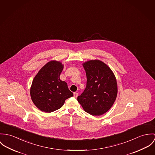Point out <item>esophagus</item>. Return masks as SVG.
Here are the masks:
<instances>
[{"instance_id":"esophagus-1","label":"esophagus","mask_w":155,"mask_h":155,"mask_svg":"<svg viewBox=\"0 0 155 155\" xmlns=\"http://www.w3.org/2000/svg\"><path fill=\"white\" fill-rule=\"evenodd\" d=\"M78 96V93H76V92H75V93H74V97H77V96Z\"/></svg>"}]
</instances>
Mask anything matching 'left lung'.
I'll use <instances>...</instances> for the list:
<instances>
[{
  "label": "left lung",
  "instance_id": "left-lung-1",
  "mask_svg": "<svg viewBox=\"0 0 155 155\" xmlns=\"http://www.w3.org/2000/svg\"><path fill=\"white\" fill-rule=\"evenodd\" d=\"M83 65L86 71L87 85L77 101L89 114L103 115L110 109L117 98L118 88L115 75L99 60H90Z\"/></svg>",
  "mask_w": 155,
  "mask_h": 155
}]
</instances>
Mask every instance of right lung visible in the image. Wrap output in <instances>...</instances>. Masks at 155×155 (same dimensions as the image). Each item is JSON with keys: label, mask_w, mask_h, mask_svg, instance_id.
<instances>
[{"label": "right lung", "mask_w": 155, "mask_h": 155, "mask_svg": "<svg viewBox=\"0 0 155 155\" xmlns=\"http://www.w3.org/2000/svg\"><path fill=\"white\" fill-rule=\"evenodd\" d=\"M64 68L61 62L52 61L47 63L35 75L30 88L33 102L45 112H52L61 108L73 93L66 82L59 78Z\"/></svg>", "instance_id": "right-lung-1"}]
</instances>
